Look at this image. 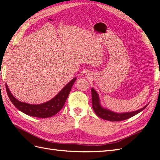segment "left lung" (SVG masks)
Wrapping results in <instances>:
<instances>
[{
  "instance_id": "8db88e82",
  "label": "left lung",
  "mask_w": 160,
  "mask_h": 160,
  "mask_svg": "<svg viewBox=\"0 0 160 160\" xmlns=\"http://www.w3.org/2000/svg\"><path fill=\"white\" fill-rule=\"evenodd\" d=\"M91 93H92V107L95 113L98 117L103 119L105 120H108L111 122H117V121H122L124 120L130 118L138 113H140L142 111H143L144 108L148 106L147 104L144 107H142L137 111H131V112H126V113H117L113 111L108 109L107 108H104L100 103V100L99 95L97 91L93 88L91 89Z\"/></svg>"
}]
</instances>
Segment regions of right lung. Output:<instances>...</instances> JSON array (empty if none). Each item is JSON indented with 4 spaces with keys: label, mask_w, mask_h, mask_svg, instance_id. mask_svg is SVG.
Masks as SVG:
<instances>
[{
    "label": "right lung",
    "mask_w": 160,
    "mask_h": 160,
    "mask_svg": "<svg viewBox=\"0 0 160 160\" xmlns=\"http://www.w3.org/2000/svg\"><path fill=\"white\" fill-rule=\"evenodd\" d=\"M76 80V78H74L70 82H68L65 87L62 89V90L55 97H53L52 99L46 102L45 103L39 104H31L18 100L12 94L7 83L5 84V87L7 93H8L10 100L19 111H22V113L27 115H30V116L46 118L52 117L53 115H56L64 107V104L65 103Z\"/></svg>",
    "instance_id": "1"
}]
</instances>
